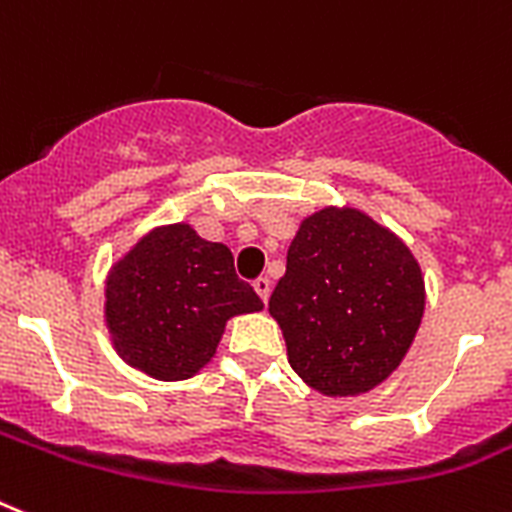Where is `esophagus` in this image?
I'll return each mask as SVG.
<instances>
[{"mask_svg":"<svg viewBox=\"0 0 512 512\" xmlns=\"http://www.w3.org/2000/svg\"><path fill=\"white\" fill-rule=\"evenodd\" d=\"M252 286H255L257 296H260L263 302H268V296H270V281H268V278H265V276L255 278V283H252Z\"/></svg>","mask_w":512,"mask_h":512,"instance_id":"34e87169","label":"esophagus"}]
</instances>
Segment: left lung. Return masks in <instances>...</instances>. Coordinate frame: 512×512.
Instances as JSON below:
<instances>
[{
  "mask_svg": "<svg viewBox=\"0 0 512 512\" xmlns=\"http://www.w3.org/2000/svg\"><path fill=\"white\" fill-rule=\"evenodd\" d=\"M268 309L309 388L367 393L401 364L419 330L422 270L369 216L325 208L296 231Z\"/></svg>",
  "mask_w": 512,
  "mask_h": 512,
  "instance_id": "left-lung-1",
  "label": "left lung"
}]
</instances>
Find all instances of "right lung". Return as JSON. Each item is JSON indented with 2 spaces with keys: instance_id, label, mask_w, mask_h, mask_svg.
Wrapping results in <instances>:
<instances>
[{
  "instance_id": "obj_1",
  "label": "right lung",
  "mask_w": 512,
  "mask_h": 512,
  "mask_svg": "<svg viewBox=\"0 0 512 512\" xmlns=\"http://www.w3.org/2000/svg\"><path fill=\"white\" fill-rule=\"evenodd\" d=\"M263 309L236 276L229 247L190 226H166L135 244L106 281V320L132 367L158 380H187L210 362L226 320Z\"/></svg>"
}]
</instances>
